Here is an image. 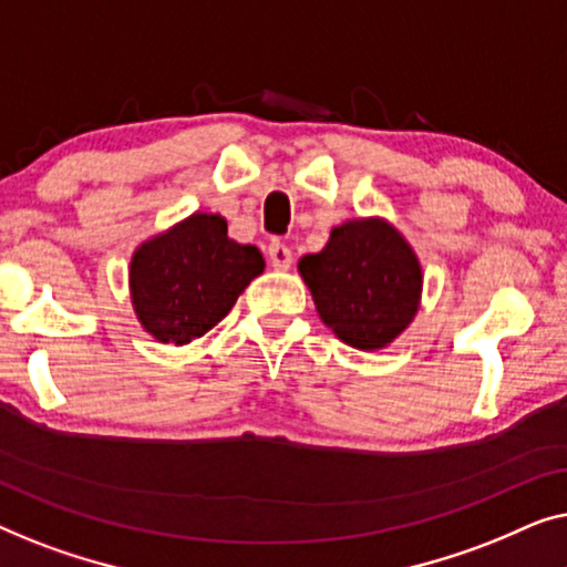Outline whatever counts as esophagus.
Listing matches in <instances>:
<instances>
[{
  "label": "esophagus",
  "instance_id": "esophagus-1",
  "mask_svg": "<svg viewBox=\"0 0 567 567\" xmlns=\"http://www.w3.org/2000/svg\"><path fill=\"white\" fill-rule=\"evenodd\" d=\"M267 257H269V265L275 269H290L292 265V251L290 246H285L282 241H272L267 246Z\"/></svg>",
  "mask_w": 567,
  "mask_h": 567
}]
</instances>
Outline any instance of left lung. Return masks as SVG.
I'll return each instance as SVG.
<instances>
[{
    "mask_svg": "<svg viewBox=\"0 0 567 567\" xmlns=\"http://www.w3.org/2000/svg\"><path fill=\"white\" fill-rule=\"evenodd\" d=\"M298 269L321 321L349 347H388L419 310L424 280L416 254L380 218L341 223L326 249L306 254Z\"/></svg>",
    "mask_w": 567,
    "mask_h": 567,
    "instance_id": "left-lung-1",
    "label": "left lung"
}]
</instances>
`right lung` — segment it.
Listing matches in <instances>:
<instances>
[{"label": "right lung", "mask_w": 567, "mask_h": 567, "mask_svg": "<svg viewBox=\"0 0 567 567\" xmlns=\"http://www.w3.org/2000/svg\"><path fill=\"white\" fill-rule=\"evenodd\" d=\"M261 272L265 257L257 246L228 238L220 215L195 213L135 249V316L162 344H189L220 323L246 285Z\"/></svg>", "instance_id": "1"}]
</instances>
